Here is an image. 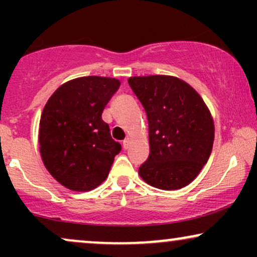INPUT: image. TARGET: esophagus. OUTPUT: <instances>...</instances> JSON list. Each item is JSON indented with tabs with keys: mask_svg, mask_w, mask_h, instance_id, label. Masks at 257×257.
<instances>
[{
	"mask_svg": "<svg viewBox=\"0 0 257 257\" xmlns=\"http://www.w3.org/2000/svg\"><path fill=\"white\" fill-rule=\"evenodd\" d=\"M124 84H125V82H124Z\"/></svg>",
	"mask_w": 257,
	"mask_h": 257,
	"instance_id": "esophagus-1",
	"label": "esophagus"
}]
</instances>
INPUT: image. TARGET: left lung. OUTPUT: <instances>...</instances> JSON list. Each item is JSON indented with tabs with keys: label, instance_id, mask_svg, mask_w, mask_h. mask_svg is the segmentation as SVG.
Returning a JSON list of instances; mask_svg holds the SVG:
<instances>
[{
	"label": "left lung",
	"instance_id": "obj_1",
	"mask_svg": "<svg viewBox=\"0 0 257 257\" xmlns=\"http://www.w3.org/2000/svg\"><path fill=\"white\" fill-rule=\"evenodd\" d=\"M119 85L112 77H78L61 84L44 106L38 129L41 158L64 187L88 192L107 179L122 146L101 114Z\"/></svg>",
	"mask_w": 257,
	"mask_h": 257
}]
</instances>
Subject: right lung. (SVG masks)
<instances>
[{
	"instance_id": "add662e5",
	"label": "right lung",
	"mask_w": 257,
	"mask_h": 257,
	"mask_svg": "<svg viewBox=\"0 0 257 257\" xmlns=\"http://www.w3.org/2000/svg\"><path fill=\"white\" fill-rule=\"evenodd\" d=\"M128 83L149 119L150 156L139 175L166 191L190 185L213 150L214 120L205 102L170 76H135Z\"/></svg>"
}]
</instances>
